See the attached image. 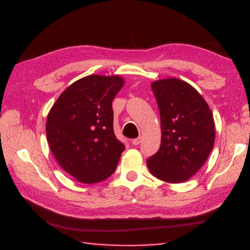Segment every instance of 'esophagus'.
Listing matches in <instances>:
<instances>
[{"label": "esophagus", "instance_id": "obj_1", "mask_svg": "<svg viewBox=\"0 0 250 250\" xmlns=\"http://www.w3.org/2000/svg\"><path fill=\"white\" fill-rule=\"evenodd\" d=\"M140 142H141V138L133 139V140H132V145H133V146H138V145H140Z\"/></svg>", "mask_w": 250, "mask_h": 250}]
</instances>
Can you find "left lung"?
Returning <instances> with one entry per match:
<instances>
[{"label":"left lung","mask_w":250,"mask_h":250,"mask_svg":"<svg viewBox=\"0 0 250 250\" xmlns=\"http://www.w3.org/2000/svg\"><path fill=\"white\" fill-rule=\"evenodd\" d=\"M151 88L162 135L159 151L146 160L147 167L159 180L182 183L200 170L213 150V113L195 88L183 80H156Z\"/></svg>","instance_id":"obj_1"}]
</instances>
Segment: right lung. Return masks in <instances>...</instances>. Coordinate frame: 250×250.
I'll use <instances>...</instances> for the list:
<instances>
[{
  "mask_svg": "<svg viewBox=\"0 0 250 250\" xmlns=\"http://www.w3.org/2000/svg\"><path fill=\"white\" fill-rule=\"evenodd\" d=\"M124 83L118 75L87 76L66 88L48 113L50 150L59 166L82 183L108 179L125 150L113 132L112 110Z\"/></svg>",
  "mask_w": 250,
  "mask_h": 250,
  "instance_id": "right-lung-1",
  "label": "right lung"
}]
</instances>
